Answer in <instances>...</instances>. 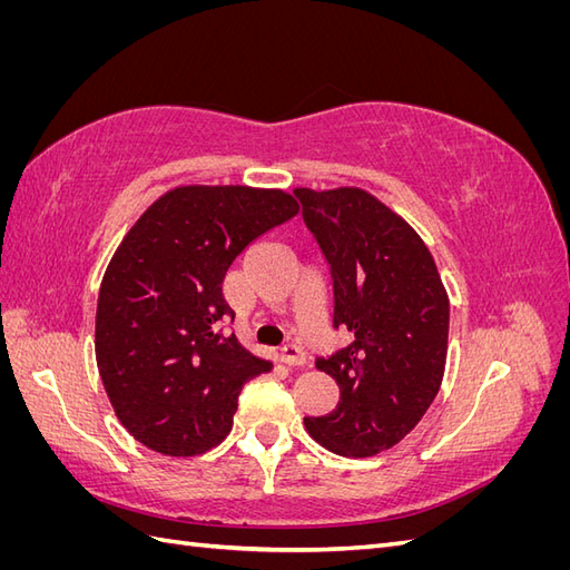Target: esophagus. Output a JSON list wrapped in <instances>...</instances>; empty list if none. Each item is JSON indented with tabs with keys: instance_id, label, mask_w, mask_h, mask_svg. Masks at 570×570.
Returning <instances> with one entry per match:
<instances>
[{
	"instance_id": "1",
	"label": "esophagus",
	"mask_w": 570,
	"mask_h": 570,
	"mask_svg": "<svg viewBox=\"0 0 570 570\" xmlns=\"http://www.w3.org/2000/svg\"><path fill=\"white\" fill-rule=\"evenodd\" d=\"M281 358H283V364L295 366V368L306 364V354L302 347H297V344H285V347L281 350Z\"/></svg>"
}]
</instances>
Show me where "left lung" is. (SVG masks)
<instances>
[{
  "label": "left lung",
  "instance_id": "left-lung-1",
  "mask_svg": "<svg viewBox=\"0 0 570 570\" xmlns=\"http://www.w3.org/2000/svg\"><path fill=\"white\" fill-rule=\"evenodd\" d=\"M302 216L331 266L333 327L347 347L318 356L340 387L337 406L304 419L342 456H373L419 425L440 392L450 299L419 233L361 187H297Z\"/></svg>",
  "mask_w": 570,
  "mask_h": 570
}]
</instances>
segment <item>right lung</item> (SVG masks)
Masks as SVG:
<instances>
[{"label":"right lung","mask_w":570,"mask_h":570,"mask_svg":"<svg viewBox=\"0 0 570 570\" xmlns=\"http://www.w3.org/2000/svg\"><path fill=\"white\" fill-rule=\"evenodd\" d=\"M299 214L283 189L185 185L154 202L101 278L95 354L128 433L166 456L226 440L243 385L268 373L223 327V278L258 235Z\"/></svg>","instance_id":"obj_1"}]
</instances>
